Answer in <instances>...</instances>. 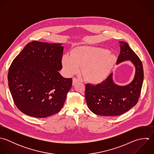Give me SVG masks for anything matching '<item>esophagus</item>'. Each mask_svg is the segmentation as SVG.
I'll return each mask as SVG.
<instances>
[{
    "label": "esophagus",
    "mask_w": 154,
    "mask_h": 154,
    "mask_svg": "<svg viewBox=\"0 0 154 154\" xmlns=\"http://www.w3.org/2000/svg\"><path fill=\"white\" fill-rule=\"evenodd\" d=\"M79 82H80V81H79V79H76V78H73V79H72V85H73V86L75 85L76 83H79Z\"/></svg>",
    "instance_id": "esophagus-1"
}]
</instances>
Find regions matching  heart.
I'll return each mask as SVG.
<instances>
[{
  "label": "heart",
  "mask_w": 154,
  "mask_h": 154,
  "mask_svg": "<svg viewBox=\"0 0 154 154\" xmlns=\"http://www.w3.org/2000/svg\"><path fill=\"white\" fill-rule=\"evenodd\" d=\"M116 62V57L109 50L99 47L82 46L74 49L69 55L62 58L65 73L72 76L82 67L83 75L93 83L104 82L109 75Z\"/></svg>",
  "instance_id": "1"
}]
</instances>
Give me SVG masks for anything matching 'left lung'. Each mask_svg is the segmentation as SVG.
Wrapping results in <instances>:
<instances>
[{
  "label": "left lung",
  "mask_w": 154,
  "mask_h": 154,
  "mask_svg": "<svg viewBox=\"0 0 154 154\" xmlns=\"http://www.w3.org/2000/svg\"><path fill=\"white\" fill-rule=\"evenodd\" d=\"M120 54L116 65L130 60L135 67L133 80L120 86L113 80V73L101 83L86 85L85 98L89 110L95 115L113 116L121 115L134 106L139 100L143 82V65L137 55L124 41H119Z\"/></svg>",
  "instance_id": "left-lung-1"
}]
</instances>
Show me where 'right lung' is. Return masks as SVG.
<instances>
[{"label":"right lung","mask_w":154,"mask_h":154,"mask_svg":"<svg viewBox=\"0 0 154 154\" xmlns=\"http://www.w3.org/2000/svg\"><path fill=\"white\" fill-rule=\"evenodd\" d=\"M62 43L32 41L12 61L8 82L17 108L26 115L44 118L59 112L72 86L61 70Z\"/></svg>","instance_id":"1"}]
</instances>
